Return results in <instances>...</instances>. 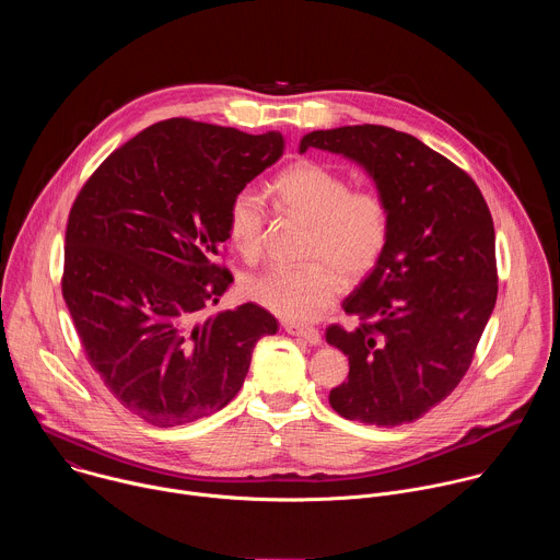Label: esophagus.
Instances as JSON below:
<instances>
[{
	"instance_id": "esophagus-1",
	"label": "esophagus",
	"mask_w": 560,
	"mask_h": 560,
	"mask_svg": "<svg viewBox=\"0 0 560 560\" xmlns=\"http://www.w3.org/2000/svg\"><path fill=\"white\" fill-rule=\"evenodd\" d=\"M283 330L292 337H301L303 341H307L310 346H318L322 343V335H318V330L314 328H303V326H294V324H285Z\"/></svg>"
}]
</instances>
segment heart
<instances>
[{
    "label": "heart",
    "mask_w": 560,
    "mask_h": 560,
    "mask_svg": "<svg viewBox=\"0 0 560 560\" xmlns=\"http://www.w3.org/2000/svg\"><path fill=\"white\" fill-rule=\"evenodd\" d=\"M277 199L312 223L307 266H272L244 281V294L283 322L305 324L322 316L341 294L343 279L361 281L381 261L392 214L376 188L352 190L350 182L316 162H299L272 182ZM268 203L261 190H236L228 206V234L236 253L259 259Z\"/></svg>",
    "instance_id": "heart-1"
}]
</instances>
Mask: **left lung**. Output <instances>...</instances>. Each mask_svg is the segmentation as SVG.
<instances>
[{
	"instance_id": "8db88e82",
	"label": "left lung",
	"mask_w": 560,
	"mask_h": 560,
	"mask_svg": "<svg viewBox=\"0 0 560 560\" xmlns=\"http://www.w3.org/2000/svg\"><path fill=\"white\" fill-rule=\"evenodd\" d=\"M307 148L363 166L392 214L378 266L343 301L361 324L326 330L350 361L330 406L365 425L412 423L460 383L494 310L490 208L465 171L408 132L374 124L314 130L299 143Z\"/></svg>"
}]
</instances>
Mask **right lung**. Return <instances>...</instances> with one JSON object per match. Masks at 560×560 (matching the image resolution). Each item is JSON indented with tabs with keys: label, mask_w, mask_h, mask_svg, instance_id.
I'll list each match as a JSON object with an SVG mask.
<instances>
[{
	"label": "right lung",
	"mask_w": 560,
	"mask_h": 560,
	"mask_svg": "<svg viewBox=\"0 0 560 560\" xmlns=\"http://www.w3.org/2000/svg\"><path fill=\"white\" fill-rule=\"evenodd\" d=\"M283 154V135L159 121L79 190L61 292L91 365L117 401L156 428L225 408L277 318L255 305L199 318L232 283L217 264L236 190Z\"/></svg>",
	"instance_id": "right-lung-1"
}]
</instances>
